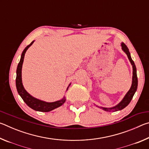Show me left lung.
Here are the masks:
<instances>
[{"label":"left lung","instance_id":"8db88e82","mask_svg":"<svg viewBox=\"0 0 149 149\" xmlns=\"http://www.w3.org/2000/svg\"><path fill=\"white\" fill-rule=\"evenodd\" d=\"M121 45H122V50L125 52L126 54H127L128 58H129L131 64H132V66H133L132 85V87H131V88H130V89L129 90V91L127 93V94L125 95V96L123 99V100L119 103V104L116 106V107H112V108H109L100 107V108H102L103 110H104L105 111H107V112H116V111L121 110L123 109L124 108H125L128 104H130V102H131V100H132L133 95H134L136 91H137V89L138 79H137V70H136L135 63L133 61L132 58H131L130 52L129 49H128L127 46H126V45L123 43V42H122Z\"/></svg>","mask_w":149,"mask_h":149}]
</instances>
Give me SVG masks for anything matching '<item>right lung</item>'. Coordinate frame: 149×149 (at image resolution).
<instances>
[{
  "mask_svg": "<svg viewBox=\"0 0 149 149\" xmlns=\"http://www.w3.org/2000/svg\"><path fill=\"white\" fill-rule=\"evenodd\" d=\"M33 42L34 41H32L29 45H27V46L25 48L24 51L22 52L21 59H20L19 64L17 65V70H16V88H17V92H18L19 95H20V97L22 98V99L24 100V101L26 103V104L28 106V107H29L30 108H32V109H33L36 111L47 112L60 107V106H62L65 102V97H64L62 100H58V101H56V102H47L37 99H35V98L32 97L31 95H30L29 93L25 90L24 87L23 86V84H22V64H23V62H24L25 53H26L27 50L28 49V48L31 46L33 43Z\"/></svg>",
  "mask_w": 149,
  "mask_h": 149,
  "instance_id": "add662e5",
  "label": "right lung"
}]
</instances>
